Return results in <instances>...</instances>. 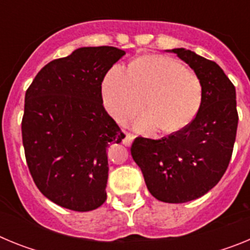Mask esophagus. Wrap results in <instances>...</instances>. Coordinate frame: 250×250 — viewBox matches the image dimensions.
Wrapping results in <instances>:
<instances>
[{
    "label": "esophagus",
    "mask_w": 250,
    "mask_h": 250,
    "mask_svg": "<svg viewBox=\"0 0 250 250\" xmlns=\"http://www.w3.org/2000/svg\"><path fill=\"white\" fill-rule=\"evenodd\" d=\"M134 138H135V136L132 135V134H130V132H126V134H125V136H124V139H123V144L125 145V146H130V145H131V143H132V140H134Z\"/></svg>",
    "instance_id": "34e87169"
}]
</instances>
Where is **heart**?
I'll use <instances>...</instances> for the list:
<instances>
[{"label":"heart","mask_w":250,"mask_h":250,"mask_svg":"<svg viewBox=\"0 0 250 250\" xmlns=\"http://www.w3.org/2000/svg\"><path fill=\"white\" fill-rule=\"evenodd\" d=\"M106 110L118 123H126L143 110L138 121L140 131L160 127L163 134L183 131L196 118L203 101L199 77L180 61L167 56L138 57L127 71L114 66L103 83Z\"/></svg>","instance_id":"1"}]
</instances>
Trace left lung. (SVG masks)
<instances>
[{"instance_id": "1", "label": "left lung", "mask_w": 250, "mask_h": 250, "mask_svg": "<svg viewBox=\"0 0 250 250\" xmlns=\"http://www.w3.org/2000/svg\"><path fill=\"white\" fill-rule=\"evenodd\" d=\"M171 52L199 77V112L183 131L159 140L139 136L130 150L151 195L178 204L198 199L219 183L233 154L239 118L235 87L218 63L185 48Z\"/></svg>"}]
</instances>
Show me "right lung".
Masks as SVG:
<instances>
[{
	"label": "right lung",
	"mask_w": 250,
	"mask_h": 250,
	"mask_svg": "<svg viewBox=\"0 0 250 250\" xmlns=\"http://www.w3.org/2000/svg\"><path fill=\"white\" fill-rule=\"evenodd\" d=\"M125 51L77 48L43 66L25 95L22 143L35 184L60 207L94 210L106 200V150L124 132L103 105L101 83Z\"/></svg>",
	"instance_id": "1"
}]
</instances>
